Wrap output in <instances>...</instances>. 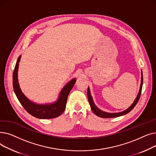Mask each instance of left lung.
Listing matches in <instances>:
<instances>
[{"label":"left lung","mask_w":156,"mask_h":156,"mask_svg":"<svg viewBox=\"0 0 156 156\" xmlns=\"http://www.w3.org/2000/svg\"><path fill=\"white\" fill-rule=\"evenodd\" d=\"M142 85H143V73H142V71H141V83H140V90H139V92L138 93V95L136 97V99H135V101H133L132 104L128 108H127L126 110L122 111V112H114V113L105 112V111H102L101 109H100L99 108L97 107L96 105L94 104L92 96L91 93H90V88L88 87V90H87V96H88V99L89 104H90V105L91 109L93 111V112L95 114V115H97V116H99L100 118H116V117L123 116V115H125V114H126L127 113L130 112L135 108V106L137 104L139 99H140V95H141V92H142Z\"/></svg>","instance_id":"1"}]
</instances>
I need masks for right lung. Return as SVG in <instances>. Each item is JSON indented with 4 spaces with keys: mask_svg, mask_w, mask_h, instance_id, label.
I'll return each instance as SVG.
<instances>
[{
    "mask_svg": "<svg viewBox=\"0 0 156 156\" xmlns=\"http://www.w3.org/2000/svg\"><path fill=\"white\" fill-rule=\"evenodd\" d=\"M20 55L16 62L12 75V83L14 93L23 107L33 116L38 119H52L59 116L64 112L66 105L68 96L71 90L76 79L73 78L65 85L59 94L57 99L51 103L40 104L30 100L23 94L20 86L18 77L19 63L21 60Z\"/></svg>",
    "mask_w": 156,
    "mask_h": 156,
    "instance_id": "1",
    "label": "right lung"
}]
</instances>
